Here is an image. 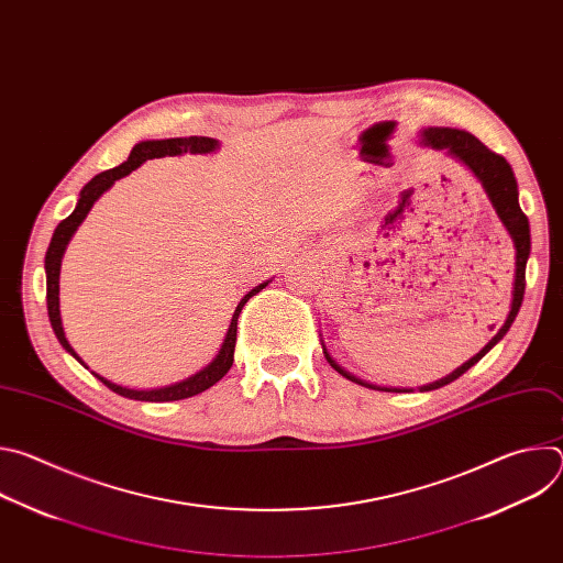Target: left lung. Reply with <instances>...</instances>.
<instances>
[{
  "mask_svg": "<svg viewBox=\"0 0 563 563\" xmlns=\"http://www.w3.org/2000/svg\"><path fill=\"white\" fill-rule=\"evenodd\" d=\"M423 142L432 148H445L452 157H456L459 163H463L472 174L474 178L481 183V187L486 189L499 220L504 222V227L508 229L510 238H512V245H515V285H512V302H510V311H508V318L506 323L501 325V330L493 336V341L481 350L476 356H472L470 361H465L461 367H456L452 374L434 380V383H428L423 387H419L421 391H432V389H439L452 380H456L461 374H465L472 365H476L481 358H484L504 336L506 332L510 330V325L515 323V318L519 313V307L523 302V291H526V263H528V256H530V224H528V218L526 213L521 211L519 207V189H517V180H515V172L512 167L508 165V159L495 151H490L484 142L476 140L472 133L467 131H461V129H448V126H430L426 129L423 133ZM323 354L328 358V363L339 372L343 374L345 378H350L352 383H358V385H365V387H372V389H380V391H410V389H398V387H378V385H372L367 380H361L356 378L354 374H350L347 369H343L328 352L325 343H323Z\"/></svg>",
  "mask_w": 563,
  "mask_h": 563,
  "instance_id": "obj_1",
  "label": "left lung"
}]
</instances>
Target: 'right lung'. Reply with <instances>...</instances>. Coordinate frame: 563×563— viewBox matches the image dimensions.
<instances>
[{
	"label": "right lung",
	"mask_w": 563,
	"mask_h": 563,
	"mask_svg": "<svg viewBox=\"0 0 563 563\" xmlns=\"http://www.w3.org/2000/svg\"><path fill=\"white\" fill-rule=\"evenodd\" d=\"M220 144L218 140L213 137H202V135H191V137H169V140H146V142H140L133 146L131 155L126 163H122L120 167L115 169H109V172H102L98 174L96 178H91V183L85 185V189L79 191V200L75 205V211L64 218L57 227H55V233L51 238V245L46 250V258H44V269H46V307H48V320H51V328L59 341V345L75 358L85 365V361L79 358L75 354V350L68 345L66 336H64V328H62V316H59V267H62V256L66 252V245L68 240L73 238V233L77 231V227L85 222L87 213L91 211L93 202L115 185V180L129 176L131 172H135L142 163H146V159H153V157H165V155H183V153H211L216 151ZM269 283V280H267ZM267 283H261L258 287H254L250 294L243 296V300L238 302L233 316H231V325L227 330V336H224V343L220 347V352L216 354V358L202 367L200 372H196L194 376L180 380V383H174V385H167V387H155V389H129V387H122V385H115L111 380H107L104 376L96 374V378H100L109 389H113L115 394L124 396V398H135V400H151V404H163V400H180V398H189V396H196L205 389H209L211 385H216L231 367L233 363V350H235V332H238V316L240 311H243L245 302L256 296L261 289L267 287ZM87 367V365H85Z\"/></svg>",
	"instance_id": "add662e5"
}]
</instances>
